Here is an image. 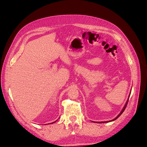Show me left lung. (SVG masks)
Here are the masks:
<instances>
[{
	"label": "left lung",
	"mask_w": 147,
	"mask_h": 147,
	"mask_svg": "<svg viewBox=\"0 0 147 147\" xmlns=\"http://www.w3.org/2000/svg\"><path fill=\"white\" fill-rule=\"evenodd\" d=\"M131 94V93H130ZM130 94H129V96H130ZM129 98H128V99H127V102H126V104H125V105H124V107H123V110L121 111V112H120L119 114V115H117V116L115 117V119H112V120H111V121H102V122H98V123H108V122H111V121H114V120H115V119H117L120 116V115L123 114V112H124V111L125 110V109H126V105H127V102H128V100H129Z\"/></svg>",
	"instance_id": "obj_1"
}]
</instances>
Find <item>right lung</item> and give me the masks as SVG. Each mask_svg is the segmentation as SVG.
<instances>
[{
    "instance_id": "right-lung-1",
    "label": "right lung",
    "mask_w": 147,
    "mask_h": 147,
    "mask_svg": "<svg viewBox=\"0 0 147 147\" xmlns=\"http://www.w3.org/2000/svg\"><path fill=\"white\" fill-rule=\"evenodd\" d=\"M55 122H56V121H55ZM55 122H53V123H50V124H53L54 123H55Z\"/></svg>"
}]
</instances>
